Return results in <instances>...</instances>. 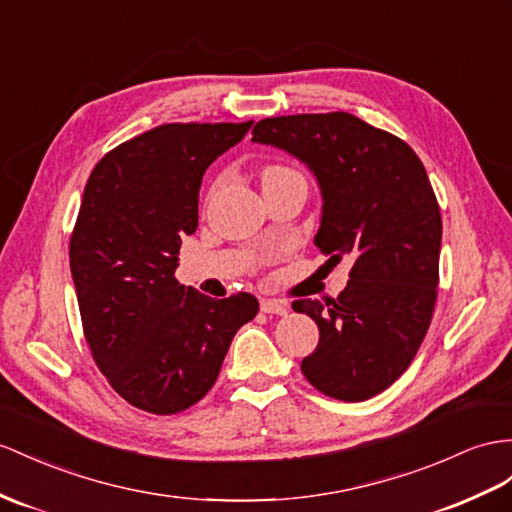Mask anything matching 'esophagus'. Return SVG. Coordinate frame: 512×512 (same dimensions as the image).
I'll return each instance as SVG.
<instances>
[{
	"instance_id": "obj_1",
	"label": "esophagus",
	"mask_w": 512,
	"mask_h": 512,
	"mask_svg": "<svg viewBox=\"0 0 512 512\" xmlns=\"http://www.w3.org/2000/svg\"><path fill=\"white\" fill-rule=\"evenodd\" d=\"M261 311L272 313V316H287V305L281 303V300L264 298V300H261Z\"/></svg>"
}]
</instances>
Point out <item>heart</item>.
<instances>
[{"label":"heart","mask_w":512,"mask_h":512,"mask_svg":"<svg viewBox=\"0 0 512 512\" xmlns=\"http://www.w3.org/2000/svg\"><path fill=\"white\" fill-rule=\"evenodd\" d=\"M283 173H294L290 168H283V166H270L264 170V179L266 177H274V175H283Z\"/></svg>","instance_id":"heart-1"}]
</instances>
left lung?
Listing matches in <instances>:
<instances>
[{
    "label": "left lung",
    "instance_id": "obj_1",
    "mask_svg": "<svg viewBox=\"0 0 512 512\" xmlns=\"http://www.w3.org/2000/svg\"><path fill=\"white\" fill-rule=\"evenodd\" d=\"M253 142L311 170L322 196L313 244L333 264L355 259L337 300L294 303L320 329L300 370L335 400H368L409 368L435 309L441 214L426 168L404 140L346 112L264 119Z\"/></svg>",
    "mask_w": 512,
    "mask_h": 512
}]
</instances>
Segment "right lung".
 Instances as JSON below:
<instances>
[{"instance_id": "right-lung-1", "label": "right lung", "mask_w": 512, "mask_h": 512, "mask_svg": "<svg viewBox=\"0 0 512 512\" xmlns=\"http://www.w3.org/2000/svg\"><path fill=\"white\" fill-rule=\"evenodd\" d=\"M251 123H173L119 144L88 177L71 235L86 342L114 391L155 415L214 387L253 294L214 300L175 279L183 235L199 227L207 166Z\"/></svg>"}]
</instances>
